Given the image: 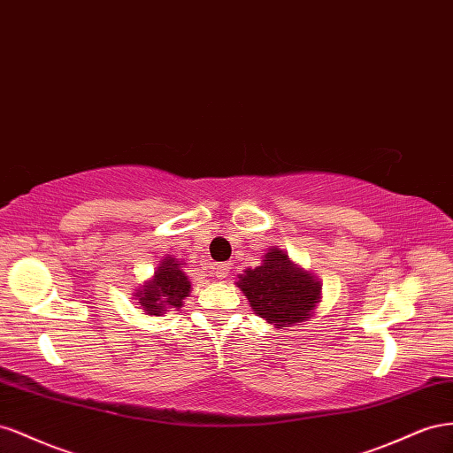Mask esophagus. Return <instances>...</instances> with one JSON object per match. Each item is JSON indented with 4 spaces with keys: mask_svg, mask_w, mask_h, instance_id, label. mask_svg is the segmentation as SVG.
Segmentation results:
<instances>
[{
    "mask_svg": "<svg viewBox=\"0 0 453 453\" xmlns=\"http://www.w3.org/2000/svg\"><path fill=\"white\" fill-rule=\"evenodd\" d=\"M229 269H231L229 264H218V265L214 267V273H216L218 279H226V277L229 275Z\"/></svg>",
    "mask_w": 453,
    "mask_h": 453,
    "instance_id": "1",
    "label": "esophagus"
}]
</instances>
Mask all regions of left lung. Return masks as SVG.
<instances>
[{"label": "left lung", "instance_id": "obj_1", "mask_svg": "<svg viewBox=\"0 0 453 453\" xmlns=\"http://www.w3.org/2000/svg\"><path fill=\"white\" fill-rule=\"evenodd\" d=\"M237 284L254 311L275 322L277 328L303 322L320 300V282L296 267L288 256L277 249L265 254L262 265L244 271Z\"/></svg>", "mask_w": 453, "mask_h": 453}]
</instances>
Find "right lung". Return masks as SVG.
<instances>
[{
    "label": "right lung",
    "mask_w": 453,
    "mask_h": 453,
    "mask_svg": "<svg viewBox=\"0 0 453 453\" xmlns=\"http://www.w3.org/2000/svg\"><path fill=\"white\" fill-rule=\"evenodd\" d=\"M174 257L166 260L155 271V277L144 288L138 290L136 298L140 307L150 315H161L166 309L180 307L189 294L191 284Z\"/></svg>",
    "instance_id": "right-lung-1"
}]
</instances>
